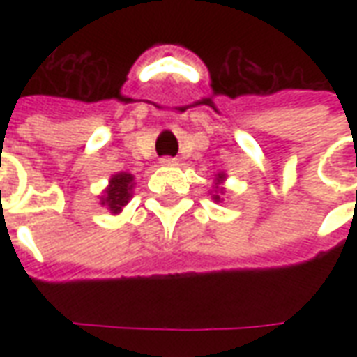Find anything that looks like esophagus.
<instances>
[{
    "label": "esophagus",
    "mask_w": 357,
    "mask_h": 357,
    "mask_svg": "<svg viewBox=\"0 0 357 357\" xmlns=\"http://www.w3.org/2000/svg\"><path fill=\"white\" fill-rule=\"evenodd\" d=\"M161 165L162 167H176V165H178V159H174V157H162Z\"/></svg>",
    "instance_id": "obj_1"
}]
</instances>
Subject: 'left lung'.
Returning <instances> with one entry per match:
<instances>
[{
    "instance_id": "8db88e82",
    "label": "left lung",
    "mask_w": 357,
    "mask_h": 357,
    "mask_svg": "<svg viewBox=\"0 0 357 357\" xmlns=\"http://www.w3.org/2000/svg\"><path fill=\"white\" fill-rule=\"evenodd\" d=\"M222 178H224V176H222V174H220L217 181H222ZM213 198H215V200H217V202H220V196H218V195H213Z\"/></svg>"
}]
</instances>
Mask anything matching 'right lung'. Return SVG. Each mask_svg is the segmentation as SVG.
Listing matches in <instances>:
<instances>
[{
    "label": "right lung",
    "instance_id": "obj_1",
    "mask_svg": "<svg viewBox=\"0 0 357 357\" xmlns=\"http://www.w3.org/2000/svg\"><path fill=\"white\" fill-rule=\"evenodd\" d=\"M133 176L131 174L120 172L114 174L109 181V189L102 198L103 206H107L113 213H120L131 198V187H133Z\"/></svg>",
    "mask_w": 357,
    "mask_h": 357
}]
</instances>
